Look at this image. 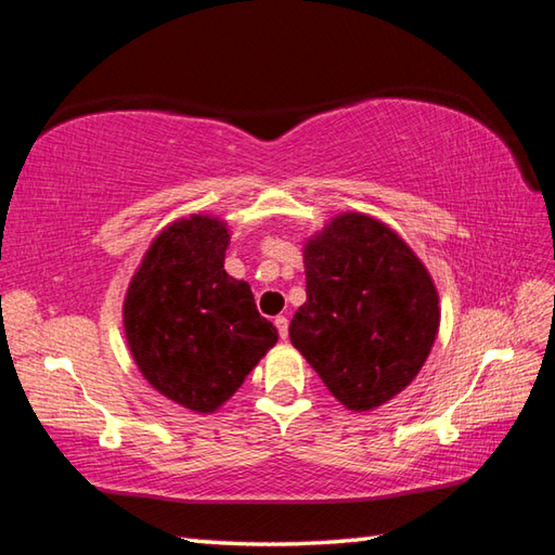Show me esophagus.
<instances>
[{
	"label": "esophagus",
	"instance_id": "34e87169",
	"mask_svg": "<svg viewBox=\"0 0 555 555\" xmlns=\"http://www.w3.org/2000/svg\"><path fill=\"white\" fill-rule=\"evenodd\" d=\"M274 324H276V328H279V336L286 338V336H288V320H286V317H284V314L276 317Z\"/></svg>",
	"mask_w": 555,
	"mask_h": 555
}]
</instances>
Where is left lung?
Segmentation results:
<instances>
[{
  "label": "left lung",
  "mask_w": 555,
  "mask_h": 555,
  "mask_svg": "<svg viewBox=\"0 0 555 555\" xmlns=\"http://www.w3.org/2000/svg\"><path fill=\"white\" fill-rule=\"evenodd\" d=\"M308 300L291 344L340 405L370 412L415 382L439 334V291L415 250L362 211H340L302 247Z\"/></svg>",
  "instance_id": "8db88e82"
}]
</instances>
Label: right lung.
Returning <instances> with one entry per match:
<instances>
[{"label":"right lung","instance_id":"right-lung-1","mask_svg":"<svg viewBox=\"0 0 555 555\" xmlns=\"http://www.w3.org/2000/svg\"><path fill=\"white\" fill-rule=\"evenodd\" d=\"M229 223L191 215L164 227L124 296V334L145 382L176 405L211 415L276 346L250 284L227 274Z\"/></svg>","mask_w":555,"mask_h":555}]
</instances>
